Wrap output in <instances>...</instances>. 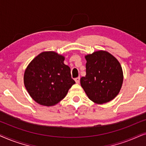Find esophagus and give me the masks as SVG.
<instances>
[{
  "label": "esophagus",
  "instance_id": "obj_1",
  "mask_svg": "<svg viewBox=\"0 0 146 146\" xmlns=\"http://www.w3.org/2000/svg\"><path fill=\"white\" fill-rule=\"evenodd\" d=\"M75 82H76L77 84H78L80 82V77H78V78H75Z\"/></svg>",
  "mask_w": 146,
  "mask_h": 146
}]
</instances>
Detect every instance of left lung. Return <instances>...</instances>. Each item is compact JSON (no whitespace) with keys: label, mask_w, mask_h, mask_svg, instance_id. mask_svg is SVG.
Wrapping results in <instances>:
<instances>
[{"label":"left lung","mask_w":146,"mask_h":146,"mask_svg":"<svg viewBox=\"0 0 146 146\" xmlns=\"http://www.w3.org/2000/svg\"><path fill=\"white\" fill-rule=\"evenodd\" d=\"M86 74L80 78L81 86L88 98L102 104L112 100L122 86L123 71L118 60L106 51L85 56Z\"/></svg>","instance_id":"left-lung-1"}]
</instances>
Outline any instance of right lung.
Returning a JSON list of instances; mask_svg holds the SVG:
<instances>
[{
    "label": "right lung",
    "mask_w": 146,
    "mask_h": 146,
    "mask_svg": "<svg viewBox=\"0 0 146 146\" xmlns=\"http://www.w3.org/2000/svg\"><path fill=\"white\" fill-rule=\"evenodd\" d=\"M64 56L55 52H43L28 65L24 84L36 102L46 106L56 104L64 98L74 84L70 68L64 64Z\"/></svg>",
    "instance_id": "obj_1"
}]
</instances>
